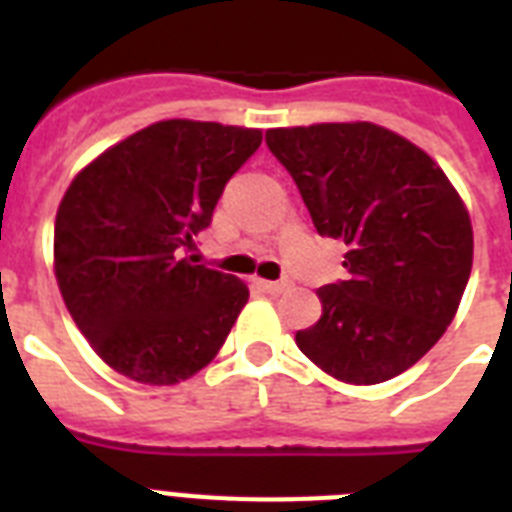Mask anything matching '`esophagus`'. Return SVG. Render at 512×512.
<instances>
[{
  "label": "esophagus",
  "mask_w": 512,
  "mask_h": 512,
  "mask_svg": "<svg viewBox=\"0 0 512 512\" xmlns=\"http://www.w3.org/2000/svg\"><path fill=\"white\" fill-rule=\"evenodd\" d=\"M260 287H263L265 292H271V295H281V292H287V289L292 287V281H289V279H279V281H260Z\"/></svg>",
  "instance_id": "esophagus-1"
}]
</instances>
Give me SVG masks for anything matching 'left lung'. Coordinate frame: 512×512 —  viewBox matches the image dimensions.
I'll return each mask as SVG.
<instances>
[{
  "label": "left lung",
  "mask_w": 512,
  "mask_h": 512,
  "mask_svg": "<svg viewBox=\"0 0 512 512\" xmlns=\"http://www.w3.org/2000/svg\"><path fill=\"white\" fill-rule=\"evenodd\" d=\"M321 236L342 239L345 279L319 289L324 313L297 348L342 382L406 372L452 324L473 268L468 209L444 170L369 122L268 130Z\"/></svg>",
  "instance_id": "left-lung-1"
}]
</instances>
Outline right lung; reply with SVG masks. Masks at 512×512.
I'll return each instance as SVG.
<instances>
[{"instance_id": "obj_1", "label": "right lung", "mask_w": 512, "mask_h": 512, "mask_svg": "<svg viewBox=\"0 0 512 512\" xmlns=\"http://www.w3.org/2000/svg\"><path fill=\"white\" fill-rule=\"evenodd\" d=\"M263 132L170 119L135 132L68 185L55 217L60 295L124 377L175 385L223 348L249 289L188 249Z\"/></svg>"}]
</instances>
